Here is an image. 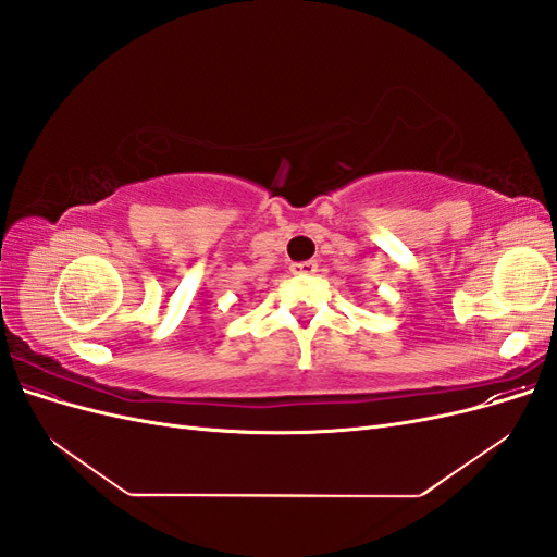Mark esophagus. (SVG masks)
<instances>
[{
  "label": "esophagus",
  "mask_w": 557,
  "mask_h": 557,
  "mask_svg": "<svg viewBox=\"0 0 557 557\" xmlns=\"http://www.w3.org/2000/svg\"><path fill=\"white\" fill-rule=\"evenodd\" d=\"M293 274H315L318 272V262L315 260H305V262H295Z\"/></svg>",
  "instance_id": "34e87169"
}]
</instances>
